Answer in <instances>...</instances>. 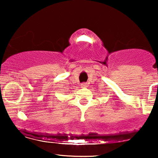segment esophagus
Returning a JSON list of instances; mask_svg holds the SVG:
<instances>
[{
	"label": "esophagus",
	"mask_w": 158,
	"mask_h": 158,
	"mask_svg": "<svg viewBox=\"0 0 158 158\" xmlns=\"http://www.w3.org/2000/svg\"><path fill=\"white\" fill-rule=\"evenodd\" d=\"M81 86L82 88H86L88 86V84L85 83H81Z\"/></svg>",
	"instance_id": "obj_1"
}]
</instances>
